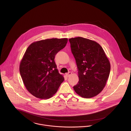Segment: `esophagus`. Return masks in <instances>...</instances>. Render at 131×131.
Masks as SVG:
<instances>
[{"label": "esophagus", "mask_w": 131, "mask_h": 131, "mask_svg": "<svg viewBox=\"0 0 131 131\" xmlns=\"http://www.w3.org/2000/svg\"><path fill=\"white\" fill-rule=\"evenodd\" d=\"M72 73L70 72H69L68 73H67V74H66V76H67V77H70L71 75H72Z\"/></svg>", "instance_id": "1"}]
</instances>
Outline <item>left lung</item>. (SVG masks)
<instances>
[{"mask_svg": "<svg viewBox=\"0 0 131 131\" xmlns=\"http://www.w3.org/2000/svg\"><path fill=\"white\" fill-rule=\"evenodd\" d=\"M69 41L79 79L74 89L83 98L96 96L102 91L109 77L110 61L102 47L94 41L78 37Z\"/></svg>", "mask_w": 131, "mask_h": 131, "instance_id": "8db88e82", "label": "left lung"}]
</instances>
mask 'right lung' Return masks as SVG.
Here are the masks:
<instances>
[{
	"label": "right lung",
	"instance_id": "add662e5",
	"mask_svg": "<svg viewBox=\"0 0 131 131\" xmlns=\"http://www.w3.org/2000/svg\"><path fill=\"white\" fill-rule=\"evenodd\" d=\"M68 41L67 38L47 39L34 42L27 49L20 62L19 72L27 90L35 97L51 98L64 81L54 58Z\"/></svg>",
	"mask_w": 131,
	"mask_h": 131
}]
</instances>
